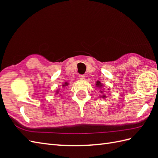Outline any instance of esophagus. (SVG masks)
Here are the masks:
<instances>
[{
  "label": "esophagus",
  "instance_id": "esophagus-1",
  "mask_svg": "<svg viewBox=\"0 0 158 158\" xmlns=\"http://www.w3.org/2000/svg\"><path fill=\"white\" fill-rule=\"evenodd\" d=\"M79 79H85V75H79Z\"/></svg>",
  "mask_w": 158,
  "mask_h": 158
}]
</instances>
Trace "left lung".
Listing matches in <instances>:
<instances>
[{"label": "left lung", "instance_id": "8db88e82", "mask_svg": "<svg viewBox=\"0 0 158 158\" xmlns=\"http://www.w3.org/2000/svg\"><path fill=\"white\" fill-rule=\"evenodd\" d=\"M96 87H98V88H102V86H103V85L101 83H100L99 81H96ZM100 92H102L103 93V92L102 91H101V90H100ZM100 97H102V98H105L106 97V96H105V95H102V96H100Z\"/></svg>", "mask_w": 158, "mask_h": 158}]
</instances>
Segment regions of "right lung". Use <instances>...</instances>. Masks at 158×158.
<instances>
[{
	"mask_svg": "<svg viewBox=\"0 0 158 158\" xmlns=\"http://www.w3.org/2000/svg\"><path fill=\"white\" fill-rule=\"evenodd\" d=\"M68 85H69V83L68 82H65V83H64V84L62 85V86L63 87H66V86H68ZM59 93V89H58L56 91V94H58Z\"/></svg>",
	"mask_w": 158,
	"mask_h": 158,
	"instance_id": "obj_1",
	"label": "right lung"
}]
</instances>
